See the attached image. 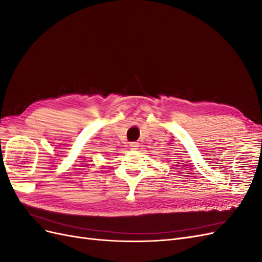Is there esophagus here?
Listing matches in <instances>:
<instances>
[{"instance_id": "esophagus-1", "label": "esophagus", "mask_w": 262, "mask_h": 262, "mask_svg": "<svg viewBox=\"0 0 262 262\" xmlns=\"http://www.w3.org/2000/svg\"><path fill=\"white\" fill-rule=\"evenodd\" d=\"M129 146H130V149H138L139 143H138V142H131Z\"/></svg>"}]
</instances>
